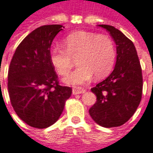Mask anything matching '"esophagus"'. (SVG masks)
I'll return each mask as SVG.
<instances>
[{
	"instance_id": "34e87169",
	"label": "esophagus",
	"mask_w": 153,
	"mask_h": 153,
	"mask_svg": "<svg viewBox=\"0 0 153 153\" xmlns=\"http://www.w3.org/2000/svg\"><path fill=\"white\" fill-rule=\"evenodd\" d=\"M86 92V90L83 89L82 88H79V87H75V88H74L73 91H72V93H73L74 95H77V94H81V93H84Z\"/></svg>"
}]
</instances>
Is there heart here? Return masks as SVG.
Listing matches in <instances>:
<instances>
[{
	"instance_id": "1",
	"label": "heart",
	"mask_w": 153,
	"mask_h": 153,
	"mask_svg": "<svg viewBox=\"0 0 153 153\" xmlns=\"http://www.w3.org/2000/svg\"><path fill=\"white\" fill-rule=\"evenodd\" d=\"M64 48H51V63L60 75L66 74L74 58L78 66L63 79L69 85H81L88 82L93 74L102 79L111 73L115 65V47L113 41L103 34L77 31L67 35L62 41Z\"/></svg>"
}]
</instances>
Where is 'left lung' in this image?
Wrapping results in <instances>:
<instances>
[{"mask_svg":"<svg viewBox=\"0 0 153 153\" xmlns=\"http://www.w3.org/2000/svg\"><path fill=\"white\" fill-rule=\"evenodd\" d=\"M98 26L109 32L115 42L116 62L109 76L91 88L97 102L89 115L97 125L111 128L124 125L138 108L143 92L142 69L132 41L113 26Z\"/></svg>","mask_w":153,"mask_h":153,"instance_id":"left-lung-1","label":"left lung"}]
</instances>
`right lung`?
<instances>
[{
    "mask_svg": "<svg viewBox=\"0 0 153 153\" xmlns=\"http://www.w3.org/2000/svg\"><path fill=\"white\" fill-rule=\"evenodd\" d=\"M63 29L60 25L36 28L20 42L10 61V102L19 117L33 128H47L56 123L72 93L71 88L59 84L50 60L52 41Z\"/></svg>",
    "mask_w": 153,
    "mask_h": 153,
    "instance_id": "obj_1",
    "label": "right lung"
}]
</instances>
